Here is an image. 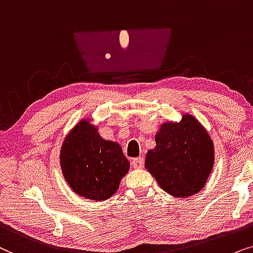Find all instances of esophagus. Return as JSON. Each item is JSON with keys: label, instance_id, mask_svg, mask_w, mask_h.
Masks as SVG:
<instances>
[{"label": "esophagus", "instance_id": "esophagus-1", "mask_svg": "<svg viewBox=\"0 0 253 253\" xmlns=\"http://www.w3.org/2000/svg\"><path fill=\"white\" fill-rule=\"evenodd\" d=\"M143 158L142 157H139V158H134L132 161V166L133 168H135V169H141V168H143Z\"/></svg>", "mask_w": 253, "mask_h": 253}]
</instances>
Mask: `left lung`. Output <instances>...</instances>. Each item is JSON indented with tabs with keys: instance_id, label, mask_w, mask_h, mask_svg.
I'll use <instances>...</instances> for the list:
<instances>
[{
	"instance_id": "8db88e82",
	"label": "left lung",
	"mask_w": 253,
	"mask_h": 253,
	"mask_svg": "<svg viewBox=\"0 0 253 253\" xmlns=\"http://www.w3.org/2000/svg\"><path fill=\"white\" fill-rule=\"evenodd\" d=\"M144 167L158 185L174 198L199 193L213 171L214 143L197 118L183 113L180 121H167L155 135Z\"/></svg>"
}]
</instances>
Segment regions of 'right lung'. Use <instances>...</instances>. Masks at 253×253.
I'll list each match as a JSON object with an SVG mask.
<instances>
[{
	"label": "right lung",
	"instance_id": "right-lung-1",
	"mask_svg": "<svg viewBox=\"0 0 253 253\" xmlns=\"http://www.w3.org/2000/svg\"><path fill=\"white\" fill-rule=\"evenodd\" d=\"M60 167L77 195L103 201L119 188L121 179L129 170V162L119 143L103 139L91 118H84L63 140Z\"/></svg>",
	"mask_w": 253,
	"mask_h": 253
}]
</instances>
